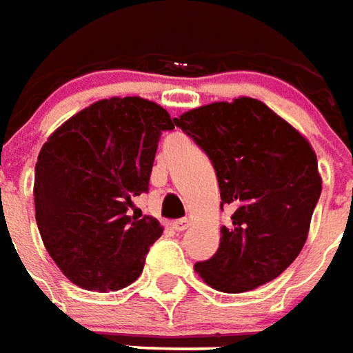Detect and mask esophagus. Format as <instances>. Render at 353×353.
I'll list each match as a JSON object with an SVG mask.
<instances>
[{"label": "esophagus", "instance_id": "obj_1", "mask_svg": "<svg viewBox=\"0 0 353 353\" xmlns=\"http://www.w3.org/2000/svg\"><path fill=\"white\" fill-rule=\"evenodd\" d=\"M190 226V219H177L176 223H174V228L177 230V232H183V230H187Z\"/></svg>", "mask_w": 353, "mask_h": 353}]
</instances>
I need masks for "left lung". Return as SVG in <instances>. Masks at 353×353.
I'll return each mask as SVG.
<instances>
[{"label":"left lung","instance_id":"obj_1","mask_svg":"<svg viewBox=\"0 0 353 353\" xmlns=\"http://www.w3.org/2000/svg\"><path fill=\"white\" fill-rule=\"evenodd\" d=\"M174 123L210 157L221 210H234L219 249L194 263L196 273L226 294L271 283L301 252L322 192L310 143L250 97L205 104Z\"/></svg>","mask_w":353,"mask_h":353}]
</instances>
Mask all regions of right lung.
Returning a JSON list of instances; mask_svg holds the SVG:
<instances>
[{"label": "right lung", "instance_id": "obj_1", "mask_svg": "<svg viewBox=\"0 0 353 353\" xmlns=\"http://www.w3.org/2000/svg\"><path fill=\"white\" fill-rule=\"evenodd\" d=\"M174 121L140 97H112L67 119L35 164V219L52 260L70 283L114 292L134 283L163 234L150 215L129 216L148 192L159 140Z\"/></svg>", "mask_w": 353, "mask_h": 353}]
</instances>
